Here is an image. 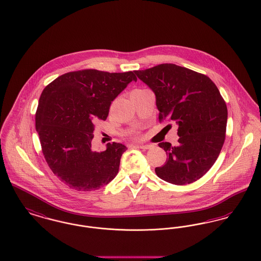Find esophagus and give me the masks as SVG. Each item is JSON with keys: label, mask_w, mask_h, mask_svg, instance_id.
Returning <instances> with one entry per match:
<instances>
[{"label": "esophagus", "mask_w": 261, "mask_h": 261, "mask_svg": "<svg viewBox=\"0 0 261 261\" xmlns=\"http://www.w3.org/2000/svg\"><path fill=\"white\" fill-rule=\"evenodd\" d=\"M133 146H134V147H138V148H140V149L145 150V149H149V148H151L152 145H149V144H139V145H137V144H135V145H133Z\"/></svg>", "instance_id": "34e87169"}]
</instances>
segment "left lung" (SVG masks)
<instances>
[{"label": "left lung", "mask_w": 261, "mask_h": 261, "mask_svg": "<svg viewBox=\"0 0 261 261\" xmlns=\"http://www.w3.org/2000/svg\"><path fill=\"white\" fill-rule=\"evenodd\" d=\"M135 72L156 95L159 122L178 125L177 146L158 144L168 159L155 168L156 175L177 186L199 179L217 160L226 137L228 110L217 86L205 74L175 64Z\"/></svg>", "instance_id": "left-lung-1"}]
</instances>
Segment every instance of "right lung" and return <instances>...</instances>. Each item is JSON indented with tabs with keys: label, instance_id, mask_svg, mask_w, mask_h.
<instances>
[{
	"label": "right lung",
	"instance_id": "obj_1",
	"mask_svg": "<svg viewBox=\"0 0 261 261\" xmlns=\"http://www.w3.org/2000/svg\"><path fill=\"white\" fill-rule=\"evenodd\" d=\"M133 81H137L134 71L82 69L62 74L42 91L35 114L42 153L70 189L96 191L117 176L126 147L113 142L96 152L91 141L95 123L107 119L112 101Z\"/></svg>",
	"mask_w": 261,
	"mask_h": 261
}]
</instances>
